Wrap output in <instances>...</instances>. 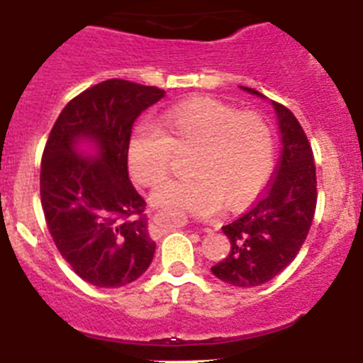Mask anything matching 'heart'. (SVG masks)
<instances>
[{
  "mask_svg": "<svg viewBox=\"0 0 363 363\" xmlns=\"http://www.w3.org/2000/svg\"><path fill=\"white\" fill-rule=\"evenodd\" d=\"M192 156L187 179L169 184L154 200L198 216H213L251 203L271 178L277 145L265 116L238 111L209 96L179 101L160 116V129L138 125L127 143L130 178L158 187L169 178L174 154Z\"/></svg>",
  "mask_w": 363,
  "mask_h": 363,
  "instance_id": "heart-1",
  "label": "heart"
}]
</instances>
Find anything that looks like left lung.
Segmentation results:
<instances>
[{
  "label": "left lung",
  "instance_id": "left-lung-1",
  "mask_svg": "<svg viewBox=\"0 0 363 363\" xmlns=\"http://www.w3.org/2000/svg\"><path fill=\"white\" fill-rule=\"evenodd\" d=\"M272 105L281 133L274 178L242 216L221 227L230 252L211 267L214 277L236 287H255L280 274L296 258L316 211V165L309 140L289 108L277 101Z\"/></svg>",
  "mask_w": 363,
  "mask_h": 363
}]
</instances>
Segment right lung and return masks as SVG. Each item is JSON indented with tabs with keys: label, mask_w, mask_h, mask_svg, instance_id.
Segmentation results:
<instances>
[{
	"label": "right lung",
	"mask_w": 363,
	"mask_h": 363,
	"mask_svg": "<svg viewBox=\"0 0 363 363\" xmlns=\"http://www.w3.org/2000/svg\"><path fill=\"white\" fill-rule=\"evenodd\" d=\"M165 96L158 86L107 79L72 98L57 116L41 156L40 194L45 221L72 271L98 287H123L152 262L145 200L127 172V143L147 107ZM91 137L96 160L75 154Z\"/></svg>",
	"instance_id": "1"
}]
</instances>
